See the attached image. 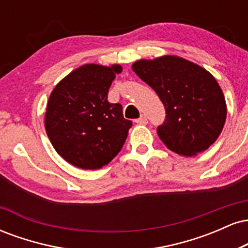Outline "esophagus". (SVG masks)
Masks as SVG:
<instances>
[{"label": "esophagus", "mask_w": 248, "mask_h": 248, "mask_svg": "<svg viewBox=\"0 0 248 248\" xmlns=\"http://www.w3.org/2000/svg\"><path fill=\"white\" fill-rule=\"evenodd\" d=\"M135 122H136V124H148V119H147L146 115H141L140 118L136 119Z\"/></svg>", "instance_id": "1"}]
</instances>
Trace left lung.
I'll use <instances>...</instances> for the list:
<instances>
[{"label":"left lung","mask_w":248,"mask_h":248,"mask_svg":"<svg viewBox=\"0 0 248 248\" xmlns=\"http://www.w3.org/2000/svg\"><path fill=\"white\" fill-rule=\"evenodd\" d=\"M132 69L164 105L166 121L157 134L168 149L193 156L215 143L224 128L227 107L223 91L209 71L169 55L136 61Z\"/></svg>","instance_id":"left-lung-1"}]
</instances>
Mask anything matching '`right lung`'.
I'll list each match as a JSON object with an SVG mask.
<instances>
[{
  "label": "right lung",
  "instance_id": "1",
  "mask_svg": "<svg viewBox=\"0 0 248 248\" xmlns=\"http://www.w3.org/2000/svg\"><path fill=\"white\" fill-rule=\"evenodd\" d=\"M122 66L85 64L62 78L51 92L45 130L56 152L70 164L100 169L118 155L132 121L120 104L107 100L108 91Z\"/></svg>",
  "mask_w": 248,
  "mask_h": 248
}]
</instances>
